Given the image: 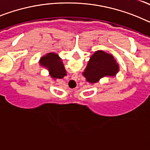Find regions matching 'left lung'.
Returning a JSON list of instances; mask_svg holds the SVG:
<instances>
[{"instance_id":"obj_1","label":"left lung","mask_w":150,"mask_h":150,"mask_svg":"<svg viewBox=\"0 0 150 150\" xmlns=\"http://www.w3.org/2000/svg\"><path fill=\"white\" fill-rule=\"evenodd\" d=\"M119 71V66L112 55L99 50L91 57L83 76L87 81L95 83L103 76H115Z\"/></svg>"}]
</instances>
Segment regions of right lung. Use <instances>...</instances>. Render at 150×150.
<instances>
[{
    "label": "right lung",
    "instance_id": "right-lung-1",
    "mask_svg": "<svg viewBox=\"0 0 150 150\" xmlns=\"http://www.w3.org/2000/svg\"><path fill=\"white\" fill-rule=\"evenodd\" d=\"M40 64L41 65L50 69V74L52 77L62 79L66 75V71L63 63L56 54L48 53L44 55L40 59Z\"/></svg>",
    "mask_w": 150,
    "mask_h": 150
}]
</instances>
